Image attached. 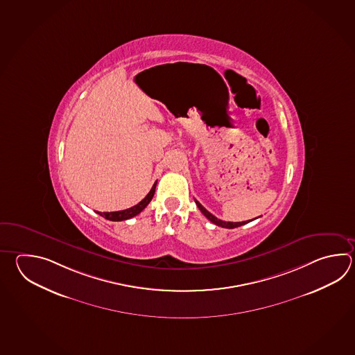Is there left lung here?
<instances>
[{
    "instance_id": "obj_1",
    "label": "left lung",
    "mask_w": 355,
    "mask_h": 355,
    "mask_svg": "<svg viewBox=\"0 0 355 355\" xmlns=\"http://www.w3.org/2000/svg\"><path fill=\"white\" fill-rule=\"evenodd\" d=\"M196 205H197V207L200 209V211L202 212L205 216L207 217L209 220H210L211 223H214V224L217 225V226H221V227H226V229H234V227H239L241 225H245L250 221H241V223H230V221H223V220H220V218H217V217L214 216L212 214H210L209 211L206 210L205 207H203L201 203L198 202V201H196Z\"/></svg>"
}]
</instances>
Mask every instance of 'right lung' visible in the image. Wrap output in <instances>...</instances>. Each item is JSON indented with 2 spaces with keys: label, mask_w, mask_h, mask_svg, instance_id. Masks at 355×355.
<instances>
[{
  "label": "right lung",
  "mask_w": 355,
  "mask_h": 355,
  "mask_svg": "<svg viewBox=\"0 0 355 355\" xmlns=\"http://www.w3.org/2000/svg\"><path fill=\"white\" fill-rule=\"evenodd\" d=\"M155 187H157V182L153 184L150 192L145 196L144 198L138 205L132 206L130 209L114 211V212H98L97 211V214H100L102 217L107 218L110 221H123V220H128V218H131V217L137 216L141 211L144 210L145 207L148 206V203L152 201L153 196H154V192H155Z\"/></svg>",
  "instance_id": "1"
}]
</instances>
